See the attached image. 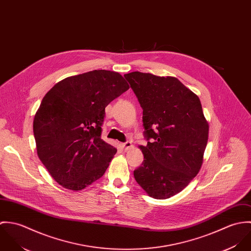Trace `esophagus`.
<instances>
[{
  "label": "esophagus",
  "instance_id": "1",
  "mask_svg": "<svg viewBox=\"0 0 251 251\" xmlns=\"http://www.w3.org/2000/svg\"><path fill=\"white\" fill-rule=\"evenodd\" d=\"M122 147H123L125 150H128L129 148H131V147H132V144H131V142L126 141V142L122 144Z\"/></svg>",
  "mask_w": 251,
  "mask_h": 251
}]
</instances>
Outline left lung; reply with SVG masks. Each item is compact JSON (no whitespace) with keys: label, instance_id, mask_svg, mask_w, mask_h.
<instances>
[{"label":"left lung","instance_id":"1","mask_svg":"<svg viewBox=\"0 0 251 251\" xmlns=\"http://www.w3.org/2000/svg\"><path fill=\"white\" fill-rule=\"evenodd\" d=\"M143 109L142 164L138 184L152 198L180 192L199 172L209 124L199 98L175 77L134 72L125 74Z\"/></svg>","mask_w":251,"mask_h":251}]
</instances>
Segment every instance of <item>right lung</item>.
<instances>
[{
	"label": "right lung",
	"instance_id": "obj_1",
	"mask_svg": "<svg viewBox=\"0 0 251 251\" xmlns=\"http://www.w3.org/2000/svg\"><path fill=\"white\" fill-rule=\"evenodd\" d=\"M129 88L118 72L93 71L57 83L34 119L39 159L67 189L81 190L101 178L116 148L101 139L105 107Z\"/></svg>",
	"mask_w": 251,
	"mask_h": 251
}]
</instances>
